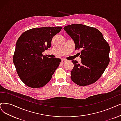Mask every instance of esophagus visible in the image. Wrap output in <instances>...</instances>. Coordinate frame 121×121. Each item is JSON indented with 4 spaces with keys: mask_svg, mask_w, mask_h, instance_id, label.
Listing matches in <instances>:
<instances>
[{
    "mask_svg": "<svg viewBox=\"0 0 121 121\" xmlns=\"http://www.w3.org/2000/svg\"><path fill=\"white\" fill-rule=\"evenodd\" d=\"M65 61H66V60H65V59H62L61 60V62H62V63H65Z\"/></svg>",
    "mask_w": 121,
    "mask_h": 121,
    "instance_id": "1",
    "label": "esophagus"
}]
</instances>
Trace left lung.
<instances>
[{"label": "left lung", "instance_id": "1", "mask_svg": "<svg viewBox=\"0 0 121 121\" xmlns=\"http://www.w3.org/2000/svg\"><path fill=\"white\" fill-rule=\"evenodd\" d=\"M64 30L73 40L75 50H81V63L72 60L74 65L70 78L79 86L92 84L99 79L109 65L110 46L102 34L95 28L82 24H71Z\"/></svg>", "mask_w": 121, "mask_h": 121}]
</instances>
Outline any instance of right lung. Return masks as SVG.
Listing matches in <instances>:
<instances>
[{
	"mask_svg": "<svg viewBox=\"0 0 121 121\" xmlns=\"http://www.w3.org/2000/svg\"><path fill=\"white\" fill-rule=\"evenodd\" d=\"M62 27L33 28L18 39L13 61L23 82L31 88L45 86L51 79L61 60L49 58L42 53L51 47L52 37Z\"/></svg>",
	"mask_w": 121,
	"mask_h": 121,
	"instance_id": "1",
	"label": "right lung"
}]
</instances>
